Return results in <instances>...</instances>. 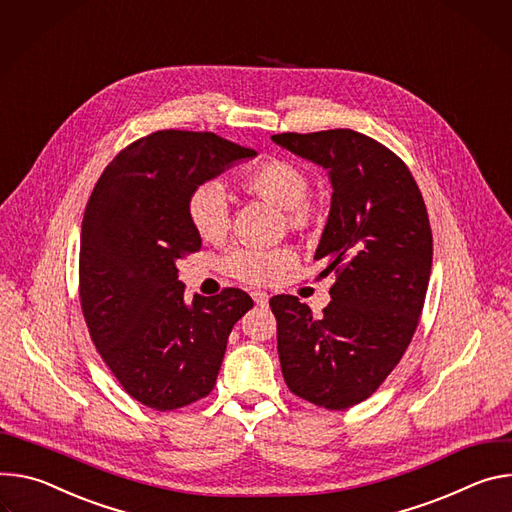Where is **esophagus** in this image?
Here are the masks:
<instances>
[{
	"label": "esophagus",
	"mask_w": 512,
	"mask_h": 512,
	"mask_svg": "<svg viewBox=\"0 0 512 512\" xmlns=\"http://www.w3.org/2000/svg\"><path fill=\"white\" fill-rule=\"evenodd\" d=\"M252 299H254V303L260 305V307H266V305H268V293H264V291H254V293H252Z\"/></svg>",
	"instance_id": "1"
}]
</instances>
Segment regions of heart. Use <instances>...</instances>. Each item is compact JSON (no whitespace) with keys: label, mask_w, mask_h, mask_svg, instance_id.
I'll list each match as a JSON object with an SVG mask.
<instances>
[{"label":"heart","mask_w":512,"mask_h":512,"mask_svg":"<svg viewBox=\"0 0 512 512\" xmlns=\"http://www.w3.org/2000/svg\"><path fill=\"white\" fill-rule=\"evenodd\" d=\"M240 187L262 201L280 207L289 230L311 234L323 223L319 201L309 195V175L303 166L287 158L264 160L240 177ZM187 219L193 232L205 242H221L230 230V203L217 181L197 185L187 199ZM297 256L289 248H238L223 258V270L248 285H268L291 270Z\"/></svg>","instance_id":"b5f03b06"}]
</instances>
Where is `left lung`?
Listing matches in <instances>:
<instances>
[{
    "label": "left lung",
    "instance_id": "8db88e82",
    "mask_svg": "<svg viewBox=\"0 0 512 512\" xmlns=\"http://www.w3.org/2000/svg\"><path fill=\"white\" fill-rule=\"evenodd\" d=\"M276 144L327 168L333 197L315 260L335 274L331 303L313 317L293 295H276L282 376L301 399L350 409L388 378L407 352L425 305L433 236L409 166L354 130L285 132Z\"/></svg>",
    "mask_w": 512,
    "mask_h": 512
}]
</instances>
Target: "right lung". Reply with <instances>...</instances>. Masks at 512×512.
Here are the masks:
<instances>
[{
	"label": "right lung",
	"mask_w": 512,
	"mask_h": 512,
	"mask_svg": "<svg viewBox=\"0 0 512 512\" xmlns=\"http://www.w3.org/2000/svg\"><path fill=\"white\" fill-rule=\"evenodd\" d=\"M256 150L211 132L160 130L101 173L81 225L79 299L99 356L138 403L187 407L213 390L227 337L254 301L240 289L187 305L177 262L201 250L191 191Z\"/></svg>",
	"instance_id": "obj_1"
}]
</instances>
